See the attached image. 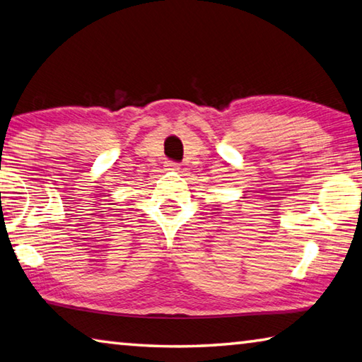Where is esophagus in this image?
<instances>
[{"instance_id":"34e87169","label":"esophagus","mask_w":362,"mask_h":362,"mask_svg":"<svg viewBox=\"0 0 362 362\" xmlns=\"http://www.w3.org/2000/svg\"><path fill=\"white\" fill-rule=\"evenodd\" d=\"M166 169H169V170H179L180 166H179V163H175V161H166Z\"/></svg>"}]
</instances>
